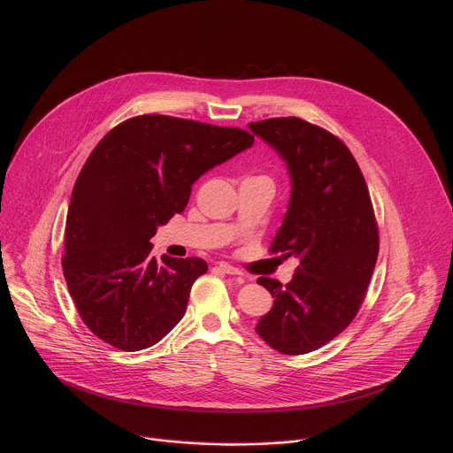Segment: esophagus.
<instances>
[{"instance_id": "obj_1", "label": "esophagus", "mask_w": 453, "mask_h": 453, "mask_svg": "<svg viewBox=\"0 0 453 453\" xmlns=\"http://www.w3.org/2000/svg\"><path fill=\"white\" fill-rule=\"evenodd\" d=\"M217 269H219L220 273H224V274H231V276H243L240 269H236V267H233V265H227V264H219V267H217Z\"/></svg>"}]
</instances>
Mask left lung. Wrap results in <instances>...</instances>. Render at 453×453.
Returning a JSON list of instances; mask_svg holds the SVG:
<instances>
[{"label": "left lung", "instance_id": "left-lung-1", "mask_svg": "<svg viewBox=\"0 0 453 453\" xmlns=\"http://www.w3.org/2000/svg\"><path fill=\"white\" fill-rule=\"evenodd\" d=\"M287 163L292 191L271 250L299 257L285 287L260 278L274 304L256 334L285 355L319 349L357 315L378 257V227L364 175L349 149L301 118L249 123Z\"/></svg>", "mask_w": 453, "mask_h": 453}]
</instances>
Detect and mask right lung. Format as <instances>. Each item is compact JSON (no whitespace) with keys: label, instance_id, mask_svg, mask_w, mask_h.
<instances>
[{"label":"right lung","instance_id":"right-lung-1","mask_svg":"<svg viewBox=\"0 0 453 453\" xmlns=\"http://www.w3.org/2000/svg\"><path fill=\"white\" fill-rule=\"evenodd\" d=\"M254 136L163 114L109 131L75 182L62 271L86 326L121 351L157 344L182 319L201 257L152 256L150 238L182 213L191 184L252 147Z\"/></svg>","mask_w":453,"mask_h":453}]
</instances>
